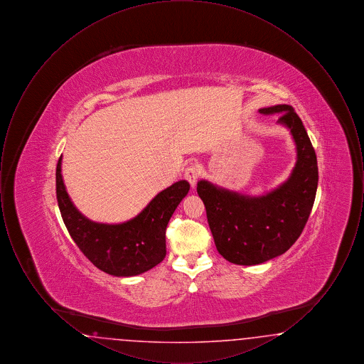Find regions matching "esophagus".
Listing matches in <instances>:
<instances>
[{"instance_id": "esophagus-1", "label": "esophagus", "mask_w": 364, "mask_h": 364, "mask_svg": "<svg viewBox=\"0 0 364 364\" xmlns=\"http://www.w3.org/2000/svg\"><path fill=\"white\" fill-rule=\"evenodd\" d=\"M184 176H186V178L190 181L191 187L193 188V187H195V184H196L198 176H199V171H198V168H196L195 165H190V166H187V168H186V171H184Z\"/></svg>"}]
</instances>
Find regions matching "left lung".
I'll return each mask as SVG.
<instances>
[{"instance_id":"left-lung-1","label":"left lung","mask_w":364,"mask_h":364,"mask_svg":"<svg viewBox=\"0 0 364 364\" xmlns=\"http://www.w3.org/2000/svg\"><path fill=\"white\" fill-rule=\"evenodd\" d=\"M279 114L296 146V164L288 180L264 195L226 190L208 180L198 181L208 226L218 252L235 264L252 266L287 252L301 235L318 187V164L307 131L289 105L259 109Z\"/></svg>"}]
</instances>
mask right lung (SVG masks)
<instances>
[{"instance_id":"add662e5","label":"right lung","mask_w":364,"mask_h":364,"mask_svg":"<svg viewBox=\"0 0 364 364\" xmlns=\"http://www.w3.org/2000/svg\"><path fill=\"white\" fill-rule=\"evenodd\" d=\"M61 162L63 156L55 169L61 217L70 237L94 266L110 276L134 277L164 260L165 230L174 210L190 191L188 181L180 180L156 193L134 218L122 224H104L91 221L73 205L63 180Z\"/></svg>"}]
</instances>
